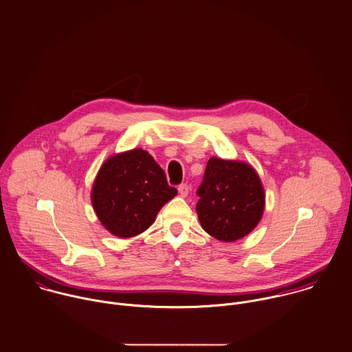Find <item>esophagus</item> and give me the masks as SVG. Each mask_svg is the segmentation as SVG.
I'll return each instance as SVG.
<instances>
[{
	"instance_id": "1",
	"label": "esophagus",
	"mask_w": 352,
	"mask_h": 352,
	"mask_svg": "<svg viewBox=\"0 0 352 352\" xmlns=\"http://www.w3.org/2000/svg\"><path fill=\"white\" fill-rule=\"evenodd\" d=\"M178 192H179V195H181L182 197H186V196L189 195V186H188V184H181V185L178 186Z\"/></svg>"
}]
</instances>
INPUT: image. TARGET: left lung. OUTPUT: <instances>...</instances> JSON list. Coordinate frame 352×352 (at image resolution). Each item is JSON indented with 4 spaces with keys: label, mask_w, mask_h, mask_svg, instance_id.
<instances>
[{
    "label": "left lung",
    "mask_w": 352,
    "mask_h": 352,
    "mask_svg": "<svg viewBox=\"0 0 352 352\" xmlns=\"http://www.w3.org/2000/svg\"><path fill=\"white\" fill-rule=\"evenodd\" d=\"M196 193L201 228L217 240L236 241L262 218L265 192L250 164L211 157Z\"/></svg>",
    "instance_id": "1"
}]
</instances>
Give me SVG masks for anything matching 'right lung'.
<instances>
[{
	"label": "right lung",
	"mask_w": 352,
	"mask_h": 352,
	"mask_svg": "<svg viewBox=\"0 0 352 352\" xmlns=\"http://www.w3.org/2000/svg\"><path fill=\"white\" fill-rule=\"evenodd\" d=\"M177 195L162 167L142 149L109 157L100 168L91 203L113 236L127 239L146 230L160 208Z\"/></svg>",
	"instance_id": "right-lung-1"
}]
</instances>
